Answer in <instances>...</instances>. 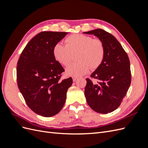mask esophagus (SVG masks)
Returning a JSON list of instances; mask_svg holds the SVG:
<instances>
[{
    "mask_svg": "<svg viewBox=\"0 0 148 148\" xmlns=\"http://www.w3.org/2000/svg\"><path fill=\"white\" fill-rule=\"evenodd\" d=\"M77 77H72V79H73V82H75L76 81V79H77Z\"/></svg>",
    "mask_w": 148,
    "mask_h": 148,
    "instance_id": "1",
    "label": "esophagus"
}]
</instances>
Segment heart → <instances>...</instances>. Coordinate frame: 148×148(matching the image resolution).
I'll return each mask as SVG.
<instances>
[{"instance_id": "b5f03b06", "label": "heart", "mask_w": 148, "mask_h": 148, "mask_svg": "<svg viewBox=\"0 0 148 148\" xmlns=\"http://www.w3.org/2000/svg\"><path fill=\"white\" fill-rule=\"evenodd\" d=\"M65 46L60 43L55 44L52 53L58 63L65 66L71 63L73 55L76 54L75 59L77 62L66 69L68 75L79 77L85 75L90 69H97L104 59V44L99 39L73 34L65 38Z\"/></svg>"}]
</instances>
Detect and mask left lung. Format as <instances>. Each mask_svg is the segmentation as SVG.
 I'll use <instances>...</instances> for the list:
<instances>
[{"label":"left lung","instance_id":"1","mask_svg":"<svg viewBox=\"0 0 148 148\" xmlns=\"http://www.w3.org/2000/svg\"><path fill=\"white\" fill-rule=\"evenodd\" d=\"M85 34H94L103 42L105 56L101 65L91 75L97 80L86 78L84 95L88 104L97 113L107 114L117 109L130 86L132 75L127 52L113 35L102 29Z\"/></svg>","mask_w":148,"mask_h":148}]
</instances>
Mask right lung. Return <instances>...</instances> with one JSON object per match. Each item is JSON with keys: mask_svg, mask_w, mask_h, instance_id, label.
<instances>
[{"mask_svg": "<svg viewBox=\"0 0 148 148\" xmlns=\"http://www.w3.org/2000/svg\"><path fill=\"white\" fill-rule=\"evenodd\" d=\"M68 34L42 31L32 38L22 51L16 66L18 86L26 104L34 112L50 117L63 107L71 77L60 80L64 71L52 49Z\"/></svg>", "mask_w": 148, "mask_h": 148, "instance_id": "right-lung-1", "label": "right lung"}]
</instances>
